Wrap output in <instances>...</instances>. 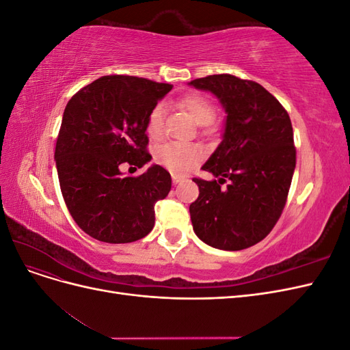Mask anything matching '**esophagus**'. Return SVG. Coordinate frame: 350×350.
Here are the masks:
<instances>
[{
	"mask_svg": "<svg viewBox=\"0 0 350 350\" xmlns=\"http://www.w3.org/2000/svg\"><path fill=\"white\" fill-rule=\"evenodd\" d=\"M185 181V176H181V175H172V183L176 185V184H181Z\"/></svg>",
	"mask_w": 350,
	"mask_h": 350,
	"instance_id": "1",
	"label": "esophagus"
}]
</instances>
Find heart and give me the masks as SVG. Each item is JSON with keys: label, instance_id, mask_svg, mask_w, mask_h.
Returning a JSON list of instances; mask_svg holds the SVG:
<instances>
[{"label": "heart", "instance_id": "obj_1", "mask_svg": "<svg viewBox=\"0 0 350 350\" xmlns=\"http://www.w3.org/2000/svg\"><path fill=\"white\" fill-rule=\"evenodd\" d=\"M197 125H207L215 118V105L201 94H189L178 102ZM166 109L162 103L156 105L147 118L146 131L150 139L157 140L163 134ZM204 152L196 144L169 143L162 146L154 154L156 162L174 174H185L203 161Z\"/></svg>", "mask_w": 350, "mask_h": 350}]
</instances>
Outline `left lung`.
I'll use <instances>...</instances> for the list:
<instances>
[{"mask_svg": "<svg viewBox=\"0 0 350 350\" xmlns=\"http://www.w3.org/2000/svg\"><path fill=\"white\" fill-rule=\"evenodd\" d=\"M188 84L213 93L226 112L221 142L201 166L216 179H193V229L213 248H250L270 234L288 198L296 165L291 118L256 81L215 74Z\"/></svg>", "mask_w": 350, "mask_h": 350, "instance_id": "left-lung-1", "label": "left lung"}]
</instances>
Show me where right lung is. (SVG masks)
<instances>
[{"mask_svg":"<svg viewBox=\"0 0 350 350\" xmlns=\"http://www.w3.org/2000/svg\"><path fill=\"white\" fill-rule=\"evenodd\" d=\"M172 84L133 76H103L67 103L55 147L62 197L74 221L92 238L126 243L154 226V204L171 191L165 167L122 176V163L150 162L146 124Z\"/></svg>","mask_w":350,"mask_h":350,"instance_id":"right-lung-1","label":"right lung"}]
</instances>
